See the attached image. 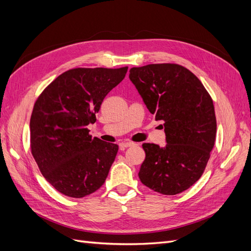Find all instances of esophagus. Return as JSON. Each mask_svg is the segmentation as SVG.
I'll use <instances>...</instances> for the list:
<instances>
[{"instance_id": "esophagus-1", "label": "esophagus", "mask_w": 251, "mask_h": 251, "mask_svg": "<svg viewBox=\"0 0 251 251\" xmlns=\"http://www.w3.org/2000/svg\"><path fill=\"white\" fill-rule=\"evenodd\" d=\"M133 146L132 142H128V141H124V142H120L119 143V147L120 149H126V148H130Z\"/></svg>"}]
</instances>
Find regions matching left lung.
<instances>
[{
  "label": "left lung",
  "instance_id": "obj_1",
  "mask_svg": "<svg viewBox=\"0 0 251 251\" xmlns=\"http://www.w3.org/2000/svg\"><path fill=\"white\" fill-rule=\"evenodd\" d=\"M149 111L162 120L166 143H143L146 159L139 179L153 191L177 195L204 173L215 146L214 102L202 82L183 66L151 64L134 67L128 75Z\"/></svg>",
  "mask_w": 251,
  "mask_h": 251
}]
</instances>
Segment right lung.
I'll use <instances>...</instances> for the list:
<instances>
[{"label":"right lung","instance_id":"obj_1","mask_svg":"<svg viewBox=\"0 0 251 251\" xmlns=\"http://www.w3.org/2000/svg\"><path fill=\"white\" fill-rule=\"evenodd\" d=\"M127 67L75 68L60 74L37 97L30 118V148L37 166L57 192L82 198L104 183L118 146L89 134L103 98Z\"/></svg>","mask_w":251,"mask_h":251}]
</instances>
